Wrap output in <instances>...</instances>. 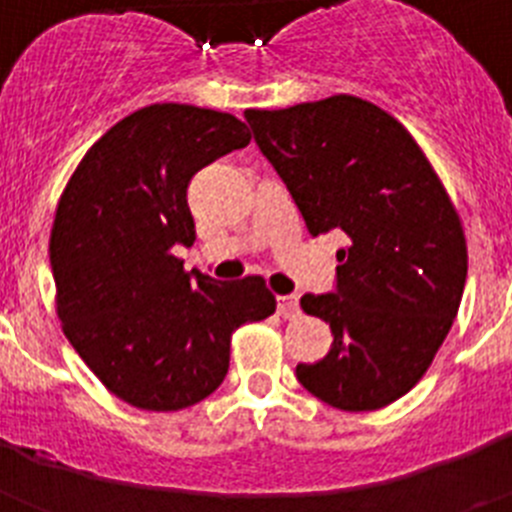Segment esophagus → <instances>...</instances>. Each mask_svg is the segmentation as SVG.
Wrapping results in <instances>:
<instances>
[{"mask_svg": "<svg viewBox=\"0 0 512 512\" xmlns=\"http://www.w3.org/2000/svg\"><path fill=\"white\" fill-rule=\"evenodd\" d=\"M277 310L282 318H297L300 315V297L297 295H279Z\"/></svg>", "mask_w": 512, "mask_h": 512, "instance_id": "34e87169", "label": "esophagus"}]
</instances>
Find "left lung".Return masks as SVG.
I'll use <instances>...</instances> for the list:
<instances>
[{
    "label": "left lung",
    "mask_w": 512,
    "mask_h": 512,
    "mask_svg": "<svg viewBox=\"0 0 512 512\" xmlns=\"http://www.w3.org/2000/svg\"><path fill=\"white\" fill-rule=\"evenodd\" d=\"M246 120L310 235H348L336 292L300 300L333 343L297 364V379L348 413L400 400L431 366L467 282V241L441 179L395 117L351 94Z\"/></svg>",
    "instance_id": "1"
}]
</instances>
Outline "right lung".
Returning <instances> with one entry per match:
<instances>
[{"mask_svg":"<svg viewBox=\"0 0 512 512\" xmlns=\"http://www.w3.org/2000/svg\"><path fill=\"white\" fill-rule=\"evenodd\" d=\"M248 143L246 122L228 112L151 104L112 125L63 189L48 248L58 318L133 408L205 400L228 374L233 330L277 310L261 277L217 282L174 256L194 243L192 176Z\"/></svg>","mask_w":512,"mask_h":512,"instance_id":"obj_1","label":"right lung"}]
</instances>
